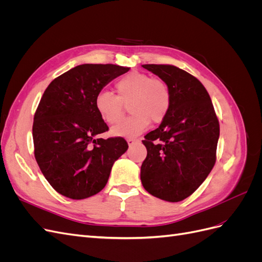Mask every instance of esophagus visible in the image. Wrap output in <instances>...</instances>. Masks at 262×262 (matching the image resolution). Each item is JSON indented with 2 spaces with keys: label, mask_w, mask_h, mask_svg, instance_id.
Returning <instances> with one entry per match:
<instances>
[{
  "label": "esophagus",
  "mask_w": 262,
  "mask_h": 262,
  "mask_svg": "<svg viewBox=\"0 0 262 262\" xmlns=\"http://www.w3.org/2000/svg\"><path fill=\"white\" fill-rule=\"evenodd\" d=\"M138 141H139V140H137V139H133V138H129V139H126V142H128L129 146L133 145V144L136 143V142H138Z\"/></svg>",
  "instance_id": "obj_1"
}]
</instances>
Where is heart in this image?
I'll list each match as a JSON object with an SVG mask.
<instances>
[{
    "instance_id": "1",
    "label": "heart",
    "mask_w": 262,
    "mask_h": 262,
    "mask_svg": "<svg viewBox=\"0 0 262 262\" xmlns=\"http://www.w3.org/2000/svg\"><path fill=\"white\" fill-rule=\"evenodd\" d=\"M117 95L107 91L97 94L95 108L108 124L120 121L124 105H129L131 116L112 129L116 137H137L149 125L150 120L161 123L167 117L171 105V92L162 78L134 71L116 83Z\"/></svg>"
}]
</instances>
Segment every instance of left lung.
Returning a JSON list of instances; mask_svg holds the SVG:
<instances>
[{"mask_svg":"<svg viewBox=\"0 0 262 262\" xmlns=\"http://www.w3.org/2000/svg\"><path fill=\"white\" fill-rule=\"evenodd\" d=\"M171 92L169 113L157 129L144 137L147 155L141 181L152 195L179 202L208 177L216 161L220 123L202 83L170 64H144Z\"/></svg>","mask_w":262,"mask_h":262,"instance_id":"8db88e82","label":"left lung"}]
</instances>
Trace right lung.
Listing matches in <instances>:
<instances>
[{
  "instance_id": "add662e5",
  "label": "right lung",
  "mask_w": 262,
  "mask_h": 262,
  "mask_svg": "<svg viewBox=\"0 0 262 262\" xmlns=\"http://www.w3.org/2000/svg\"><path fill=\"white\" fill-rule=\"evenodd\" d=\"M128 71L115 64H81L46 89L34 117L35 158L60 194L81 200L98 193L114 163L128 149L123 138L97 139L108 125L95 108L97 94Z\"/></svg>"
}]
</instances>
